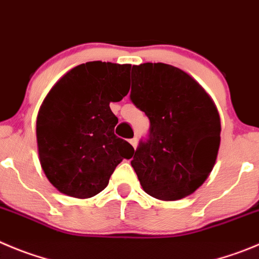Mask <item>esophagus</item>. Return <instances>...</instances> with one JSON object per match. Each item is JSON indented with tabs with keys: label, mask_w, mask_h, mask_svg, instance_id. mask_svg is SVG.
Listing matches in <instances>:
<instances>
[{
	"label": "esophagus",
	"mask_w": 259,
	"mask_h": 259,
	"mask_svg": "<svg viewBox=\"0 0 259 259\" xmlns=\"http://www.w3.org/2000/svg\"><path fill=\"white\" fill-rule=\"evenodd\" d=\"M129 142H130V144H132V146L134 147V149L137 148V143H138V139H137V138H132V139H130Z\"/></svg>",
	"instance_id": "34e87169"
}]
</instances>
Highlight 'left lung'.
<instances>
[{"label":"left lung","instance_id":"obj_1","mask_svg":"<svg viewBox=\"0 0 259 259\" xmlns=\"http://www.w3.org/2000/svg\"><path fill=\"white\" fill-rule=\"evenodd\" d=\"M130 100L151 122L132 159L144 192L161 200L194 193L220 147L221 124L211 97L183 70L147 62L133 66Z\"/></svg>","mask_w":259,"mask_h":259}]
</instances>
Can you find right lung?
Instances as JSON below:
<instances>
[{"mask_svg": "<svg viewBox=\"0 0 259 259\" xmlns=\"http://www.w3.org/2000/svg\"><path fill=\"white\" fill-rule=\"evenodd\" d=\"M132 65L92 61L64 75L37 117L39 161L51 184L64 194L91 198L108 184L116 166L132 158V144L115 135L111 102L129 92Z\"/></svg>", "mask_w": 259, "mask_h": 259, "instance_id": "add662e5", "label": "right lung"}]
</instances>
